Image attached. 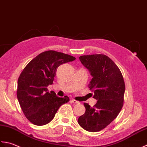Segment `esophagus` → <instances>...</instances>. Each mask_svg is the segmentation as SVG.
Here are the masks:
<instances>
[{"instance_id":"1","label":"esophagus","mask_w":147,"mask_h":147,"mask_svg":"<svg viewBox=\"0 0 147 147\" xmlns=\"http://www.w3.org/2000/svg\"><path fill=\"white\" fill-rule=\"evenodd\" d=\"M71 103H79V102L78 101H77V100H74V99H72V100H71Z\"/></svg>"}]
</instances>
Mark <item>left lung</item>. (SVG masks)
Masks as SVG:
<instances>
[{
	"mask_svg": "<svg viewBox=\"0 0 147 147\" xmlns=\"http://www.w3.org/2000/svg\"><path fill=\"white\" fill-rule=\"evenodd\" d=\"M80 61L92 77L88 87L97 100L93 107L84 103L86 112L78 123L90 132L103 129L114 120L123 106L125 83L121 70L105 55H84Z\"/></svg>",
	"mask_w": 147,
	"mask_h": 147,
	"instance_id": "left-lung-1",
	"label": "left lung"
}]
</instances>
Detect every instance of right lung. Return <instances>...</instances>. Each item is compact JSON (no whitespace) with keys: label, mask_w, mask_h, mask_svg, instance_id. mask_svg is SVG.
<instances>
[{"label":"right lung","mask_w":147,"mask_h":147,"mask_svg":"<svg viewBox=\"0 0 147 147\" xmlns=\"http://www.w3.org/2000/svg\"><path fill=\"white\" fill-rule=\"evenodd\" d=\"M76 59L75 57L50 50L30 61L18 80L17 98L23 113L37 125L48 124L62 105L70 101L67 96L59 98L47 87L53 83L59 65Z\"/></svg>","instance_id":"add662e5"}]
</instances>
